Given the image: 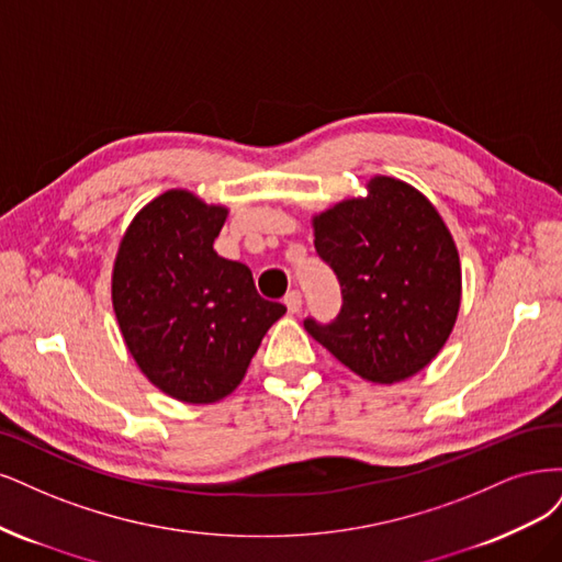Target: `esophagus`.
Listing matches in <instances>:
<instances>
[{
	"mask_svg": "<svg viewBox=\"0 0 562 562\" xmlns=\"http://www.w3.org/2000/svg\"><path fill=\"white\" fill-rule=\"evenodd\" d=\"M284 305L286 311L292 315H299L301 313V305H303V299H301V292H289L286 299H284Z\"/></svg>",
	"mask_w": 562,
	"mask_h": 562,
	"instance_id": "esophagus-1",
	"label": "esophagus"
}]
</instances>
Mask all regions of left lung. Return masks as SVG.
I'll return each instance as SVG.
<instances>
[{
    "label": "left lung",
    "instance_id": "left-lung-1",
    "mask_svg": "<svg viewBox=\"0 0 562 562\" xmlns=\"http://www.w3.org/2000/svg\"><path fill=\"white\" fill-rule=\"evenodd\" d=\"M315 249L340 282L336 322L305 331L340 364L378 385L402 383L441 352L458 322V245L429 198L373 175L367 195L313 214Z\"/></svg>",
    "mask_w": 562,
    "mask_h": 562
}]
</instances>
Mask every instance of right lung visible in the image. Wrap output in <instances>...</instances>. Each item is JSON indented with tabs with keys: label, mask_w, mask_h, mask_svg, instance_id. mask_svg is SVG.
<instances>
[{
	"label": "right lung",
	"mask_w": 562,
	"mask_h": 562,
	"mask_svg": "<svg viewBox=\"0 0 562 562\" xmlns=\"http://www.w3.org/2000/svg\"><path fill=\"white\" fill-rule=\"evenodd\" d=\"M228 207L168 189L125 228L112 305L125 348L154 387L193 406L243 383L266 331L286 313L263 301L245 263L214 251Z\"/></svg>",
	"instance_id": "add662e5"
}]
</instances>
